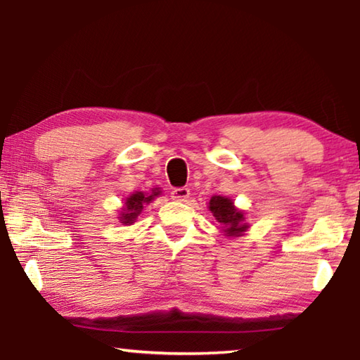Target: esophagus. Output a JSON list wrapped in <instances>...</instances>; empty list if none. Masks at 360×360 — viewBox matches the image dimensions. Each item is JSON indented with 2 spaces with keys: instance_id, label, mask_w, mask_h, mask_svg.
I'll list each match as a JSON object with an SVG mask.
<instances>
[{
  "instance_id": "obj_1",
  "label": "esophagus",
  "mask_w": 360,
  "mask_h": 360,
  "mask_svg": "<svg viewBox=\"0 0 360 360\" xmlns=\"http://www.w3.org/2000/svg\"><path fill=\"white\" fill-rule=\"evenodd\" d=\"M191 197V188L188 187H176L172 191V198L176 202H186Z\"/></svg>"
}]
</instances>
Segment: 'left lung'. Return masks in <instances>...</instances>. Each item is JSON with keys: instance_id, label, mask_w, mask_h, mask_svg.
<instances>
[{"instance_id": "left-lung-1", "label": "left lung", "mask_w": 360, "mask_h": 360, "mask_svg": "<svg viewBox=\"0 0 360 360\" xmlns=\"http://www.w3.org/2000/svg\"><path fill=\"white\" fill-rule=\"evenodd\" d=\"M210 210L212 214H214L216 221L224 225V229L229 233V236L240 235L241 231H245L248 229V225L243 224V221H245L243 212L235 208L233 202H231L230 198L214 195V197L210 200Z\"/></svg>"}]
</instances>
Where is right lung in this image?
Returning <instances> with one entry per match:
<instances>
[{
  "mask_svg": "<svg viewBox=\"0 0 360 360\" xmlns=\"http://www.w3.org/2000/svg\"><path fill=\"white\" fill-rule=\"evenodd\" d=\"M158 193H160L158 191H152L150 195H146L143 192H136V193H133L131 197L127 198L125 200V208H124V212H122V217H120L122 224L129 225V224L135 222V219L138 217V214L143 210V205L149 203L150 200L157 197Z\"/></svg>",
  "mask_w": 360,
  "mask_h": 360,
  "instance_id": "add662e5",
  "label": "right lung"
}]
</instances>
